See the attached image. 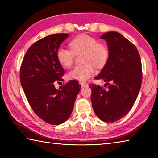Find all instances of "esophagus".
<instances>
[{
    "instance_id": "obj_1",
    "label": "esophagus",
    "mask_w": 158,
    "mask_h": 158,
    "mask_svg": "<svg viewBox=\"0 0 158 158\" xmlns=\"http://www.w3.org/2000/svg\"><path fill=\"white\" fill-rule=\"evenodd\" d=\"M79 84L81 85V86H87L88 84H86V83H84V82H79Z\"/></svg>"
}]
</instances>
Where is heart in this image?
<instances>
[{
  "instance_id": "b5f03b06",
  "label": "heart",
  "mask_w": 158,
  "mask_h": 158,
  "mask_svg": "<svg viewBox=\"0 0 158 158\" xmlns=\"http://www.w3.org/2000/svg\"><path fill=\"white\" fill-rule=\"evenodd\" d=\"M70 49L60 47L57 50L56 58L61 65L69 68L73 65L74 54L84 52L83 65H77L69 72V79L85 81L95 73V66L100 68L105 65L109 58V50L105 44L98 43L95 37L82 34L69 42Z\"/></svg>"
}]
</instances>
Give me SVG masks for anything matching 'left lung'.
Listing matches in <instances>:
<instances>
[{
	"label": "left lung",
	"mask_w": 158,
	"mask_h": 158,
	"mask_svg": "<svg viewBox=\"0 0 158 158\" xmlns=\"http://www.w3.org/2000/svg\"><path fill=\"white\" fill-rule=\"evenodd\" d=\"M100 38L107 43L109 55L95 79L106 84L105 87L89 85L91 102L99 118L114 123L127 114L137 98L142 81L141 58L137 47L117 32H108Z\"/></svg>",
	"instance_id": "1"
}]
</instances>
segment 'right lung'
Segmentation results:
<instances>
[{
  "mask_svg": "<svg viewBox=\"0 0 158 158\" xmlns=\"http://www.w3.org/2000/svg\"><path fill=\"white\" fill-rule=\"evenodd\" d=\"M68 33L43 37L29 47L20 68V81L29 105L37 116L51 125L68 119L81 89L77 80H69L55 89L54 83L63 81L65 71L56 52Z\"/></svg>",
  "mask_w": 158,
  "mask_h": 158,
  "instance_id": "obj_1",
  "label": "right lung"
}]
</instances>
